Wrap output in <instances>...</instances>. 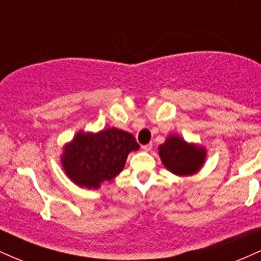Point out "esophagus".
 I'll return each instance as SVG.
<instances>
[{
    "label": "esophagus",
    "mask_w": 261,
    "mask_h": 261,
    "mask_svg": "<svg viewBox=\"0 0 261 261\" xmlns=\"http://www.w3.org/2000/svg\"><path fill=\"white\" fill-rule=\"evenodd\" d=\"M142 149H143V151H151V149H152V143H147V145H143L142 146Z\"/></svg>",
    "instance_id": "obj_1"
}]
</instances>
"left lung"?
Masks as SVG:
<instances>
[{
	"instance_id": "obj_1",
	"label": "left lung",
	"mask_w": 261,
	"mask_h": 261,
	"mask_svg": "<svg viewBox=\"0 0 261 261\" xmlns=\"http://www.w3.org/2000/svg\"><path fill=\"white\" fill-rule=\"evenodd\" d=\"M158 154L170 173L178 176H190L201 170L207 157V149L200 143L188 142L180 135L170 134L158 146Z\"/></svg>"
}]
</instances>
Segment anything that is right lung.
<instances>
[{
	"label": "right lung",
	"instance_id": "right-lung-1",
	"mask_svg": "<svg viewBox=\"0 0 261 261\" xmlns=\"http://www.w3.org/2000/svg\"><path fill=\"white\" fill-rule=\"evenodd\" d=\"M139 148L134 135L118 127L103 128L98 133L80 130L64 145L60 161L73 184L97 190L103 182L120 174L128 153Z\"/></svg>",
	"mask_w": 261,
	"mask_h": 261
}]
</instances>
